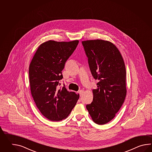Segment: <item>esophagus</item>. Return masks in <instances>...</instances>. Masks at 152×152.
<instances>
[{
    "label": "esophagus",
    "instance_id": "obj_1",
    "mask_svg": "<svg viewBox=\"0 0 152 152\" xmlns=\"http://www.w3.org/2000/svg\"><path fill=\"white\" fill-rule=\"evenodd\" d=\"M83 92H84V91L83 90H80L79 91V94H80V96H82V94H83Z\"/></svg>",
    "mask_w": 152,
    "mask_h": 152
}]
</instances>
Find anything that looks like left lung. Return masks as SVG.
<instances>
[{
    "label": "left lung",
    "mask_w": 152,
    "mask_h": 152,
    "mask_svg": "<svg viewBox=\"0 0 152 152\" xmlns=\"http://www.w3.org/2000/svg\"><path fill=\"white\" fill-rule=\"evenodd\" d=\"M91 72L98 80L92 90L94 98L86 105L94 123L102 125L116 116L126 97V69L122 56L116 45L103 39L82 41Z\"/></svg>",
    "instance_id": "obj_1"
}]
</instances>
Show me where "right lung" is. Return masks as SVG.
<instances>
[{"instance_id":"obj_1","label":"right lung","mask_w":152,"mask_h":152,"mask_svg":"<svg viewBox=\"0 0 152 152\" xmlns=\"http://www.w3.org/2000/svg\"><path fill=\"white\" fill-rule=\"evenodd\" d=\"M78 40L57 42L49 40L39 45L29 65L30 90L36 107L52 121L66 118L75 107L79 94L57 87L63 78L62 71L77 48Z\"/></svg>"}]
</instances>
